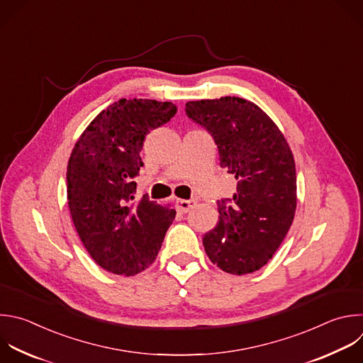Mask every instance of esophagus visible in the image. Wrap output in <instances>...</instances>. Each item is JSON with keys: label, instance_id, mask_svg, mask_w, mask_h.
Listing matches in <instances>:
<instances>
[{"label": "esophagus", "instance_id": "34e87169", "mask_svg": "<svg viewBox=\"0 0 363 363\" xmlns=\"http://www.w3.org/2000/svg\"><path fill=\"white\" fill-rule=\"evenodd\" d=\"M195 199H178L177 201V211L181 212V213H185L188 212L191 208H194L195 205Z\"/></svg>", "mask_w": 363, "mask_h": 363}]
</instances>
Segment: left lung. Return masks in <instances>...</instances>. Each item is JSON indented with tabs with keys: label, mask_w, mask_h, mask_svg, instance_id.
<instances>
[{
	"label": "left lung",
	"mask_w": 363,
	"mask_h": 363,
	"mask_svg": "<svg viewBox=\"0 0 363 363\" xmlns=\"http://www.w3.org/2000/svg\"><path fill=\"white\" fill-rule=\"evenodd\" d=\"M185 106L211 133L220 167L236 179L233 196L218 203V225L202 238L205 252L228 274H252L274 257L295 216L291 147L271 116L244 98L189 101Z\"/></svg>",
	"instance_id": "obj_1"
}]
</instances>
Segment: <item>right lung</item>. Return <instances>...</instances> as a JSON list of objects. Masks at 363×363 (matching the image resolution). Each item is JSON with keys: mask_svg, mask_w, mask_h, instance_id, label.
I'll return each mask as SVG.
<instances>
[{"mask_svg": "<svg viewBox=\"0 0 363 363\" xmlns=\"http://www.w3.org/2000/svg\"><path fill=\"white\" fill-rule=\"evenodd\" d=\"M177 113L172 102L119 99L101 111L75 143L67 167V199L77 233L105 271L133 277L155 259L175 219L171 205L134 192L150 131Z\"/></svg>", "mask_w": 363, "mask_h": 363, "instance_id": "1", "label": "right lung"}]
</instances>
